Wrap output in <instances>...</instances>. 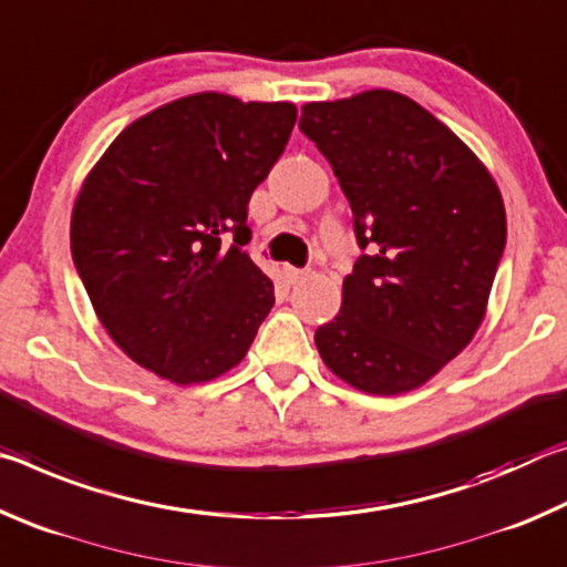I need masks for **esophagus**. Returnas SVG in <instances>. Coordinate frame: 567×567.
<instances>
[{"label": "esophagus", "instance_id": "1", "mask_svg": "<svg viewBox=\"0 0 567 567\" xmlns=\"http://www.w3.org/2000/svg\"><path fill=\"white\" fill-rule=\"evenodd\" d=\"M285 275H287V280L295 285V282L307 280V277H310V270H297V267H287Z\"/></svg>", "mask_w": 567, "mask_h": 567}]
</instances>
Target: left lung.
Returning a JSON list of instances; mask_svg holds the SVG:
<instances>
[{
    "label": "left lung",
    "mask_w": 567,
    "mask_h": 567,
    "mask_svg": "<svg viewBox=\"0 0 567 567\" xmlns=\"http://www.w3.org/2000/svg\"><path fill=\"white\" fill-rule=\"evenodd\" d=\"M300 130L332 165L362 249L315 344L334 375L370 395L425 385L485 318L507 235L501 189L405 94L310 102Z\"/></svg>",
    "instance_id": "8db88e82"
}]
</instances>
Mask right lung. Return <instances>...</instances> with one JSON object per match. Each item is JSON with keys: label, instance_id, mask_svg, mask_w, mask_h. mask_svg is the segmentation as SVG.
Returning <instances> with one entry per match:
<instances>
[{"label": "right lung", "instance_id": "add662e5", "mask_svg": "<svg viewBox=\"0 0 567 567\" xmlns=\"http://www.w3.org/2000/svg\"><path fill=\"white\" fill-rule=\"evenodd\" d=\"M295 120L290 102L189 94L122 130L84 179L76 275L110 338L155 375L219 378L272 310V280L243 252L247 205Z\"/></svg>", "mask_w": 567, "mask_h": 567}]
</instances>
